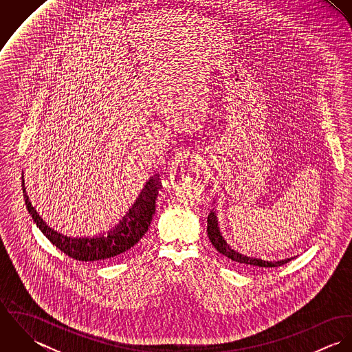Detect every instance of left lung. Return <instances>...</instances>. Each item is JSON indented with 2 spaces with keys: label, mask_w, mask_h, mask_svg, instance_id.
<instances>
[{
  "label": "left lung",
  "mask_w": 352,
  "mask_h": 352,
  "mask_svg": "<svg viewBox=\"0 0 352 352\" xmlns=\"http://www.w3.org/2000/svg\"><path fill=\"white\" fill-rule=\"evenodd\" d=\"M207 236L217 251L219 252L221 254H223L225 257L230 258L232 261L241 264V265H254V267H268L270 268V267L283 265L293 258L292 257V258H285V260H278V261H268V260L265 261V260L256 258V257H248L245 254H241V253L232 250L230 245L226 243V240L222 237V234L219 232L218 221H217L214 211H211L207 217Z\"/></svg>",
  "instance_id": "left-lung-1"
}]
</instances>
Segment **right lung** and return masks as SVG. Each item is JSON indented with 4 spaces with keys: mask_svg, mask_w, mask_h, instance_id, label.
<instances>
[{
    "mask_svg": "<svg viewBox=\"0 0 352 352\" xmlns=\"http://www.w3.org/2000/svg\"><path fill=\"white\" fill-rule=\"evenodd\" d=\"M24 183V182H23ZM158 180L151 177L144 187L141 195L123 217V219L111 229L108 233L96 237H78L72 239L60 233H56L49 225L39 217L35 207H32L28 201L25 188L24 201L30 215L32 217L36 226L41 232L50 240L51 244L55 245L59 251L66 253L69 257L80 261H98V260H109L123 252L129 251L134 247L148 232L151 226V218L155 211V199L158 195Z\"/></svg>",
    "mask_w": 352,
    "mask_h": 352,
    "instance_id": "1",
    "label": "right lung"
}]
</instances>
